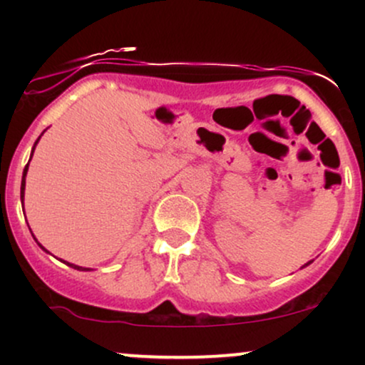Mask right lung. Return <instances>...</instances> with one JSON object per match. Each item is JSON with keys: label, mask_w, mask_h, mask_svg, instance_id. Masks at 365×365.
<instances>
[{"label": "right lung", "mask_w": 365, "mask_h": 365, "mask_svg": "<svg viewBox=\"0 0 365 365\" xmlns=\"http://www.w3.org/2000/svg\"><path fill=\"white\" fill-rule=\"evenodd\" d=\"M39 139H41V137H39ZM39 139H37L36 140V144H37V142H39ZM36 144H34V149H36ZM32 153H34V150H32ZM32 158V156H31ZM27 170H29V165L27 166H25V170H24V178H22V187H20V199H22L24 200V190H25V175H27ZM41 245V244H39ZM41 247H43V245H41ZM43 249H44V247H43ZM46 250V249H44ZM66 264H68V266H72L73 267V269H78V271H89V269H87V267H81V266H75V264H70V262H66Z\"/></svg>", "instance_id": "add662e5"}]
</instances>
